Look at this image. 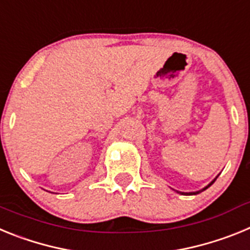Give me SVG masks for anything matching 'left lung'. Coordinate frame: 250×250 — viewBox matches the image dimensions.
Returning a JSON list of instances; mask_svg holds the SVG:
<instances>
[{
  "mask_svg": "<svg viewBox=\"0 0 250 250\" xmlns=\"http://www.w3.org/2000/svg\"><path fill=\"white\" fill-rule=\"evenodd\" d=\"M213 183H214V182H211V183H210V184L208 185V187H210V185H211V184H213ZM208 187H207V188H204V189H203V190H205V189H208ZM203 190H200V191H203ZM200 191H196V193H187V194H199V193H200ZM182 194H183V193H182Z\"/></svg>",
  "mask_w": 250,
  "mask_h": 250,
  "instance_id": "1",
  "label": "left lung"
}]
</instances>
